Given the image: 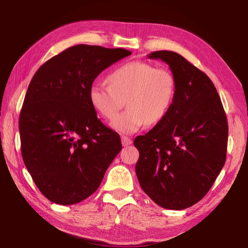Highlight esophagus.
Returning <instances> with one entry per match:
<instances>
[{
    "instance_id": "esophagus-1",
    "label": "esophagus",
    "mask_w": 248,
    "mask_h": 248,
    "mask_svg": "<svg viewBox=\"0 0 248 248\" xmlns=\"http://www.w3.org/2000/svg\"><path fill=\"white\" fill-rule=\"evenodd\" d=\"M131 143H132V141H131V139H129V138H127V137L121 138V144H123L124 146H128Z\"/></svg>"
}]
</instances>
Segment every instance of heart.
I'll list each match as a JSON object with an SVG mask.
<instances>
[{"instance_id": "b5f03b06", "label": "heart", "mask_w": 248, "mask_h": 248, "mask_svg": "<svg viewBox=\"0 0 248 248\" xmlns=\"http://www.w3.org/2000/svg\"><path fill=\"white\" fill-rule=\"evenodd\" d=\"M109 86L92 84L90 103L117 132L131 134L146 124H156L167 115L176 93V79L170 71L143 61H132L109 74Z\"/></svg>"}]
</instances>
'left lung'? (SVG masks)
Masks as SVG:
<instances>
[{
    "instance_id": "8db88e82",
    "label": "left lung",
    "mask_w": 248,
    "mask_h": 248,
    "mask_svg": "<svg viewBox=\"0 0 248 248\" xmlns=\"http://www.w3.org/2000/svg\"><path fill=\"white\" fill-rule=\"evenodd\" d=\"M148 58L169 64L176 93L164 118L134 139L140 153L136 174L159 207L183 210L202 199L220 174L226 158L228 120L207 74L173 51H155Z\"/></svg>"
}]
</instances>
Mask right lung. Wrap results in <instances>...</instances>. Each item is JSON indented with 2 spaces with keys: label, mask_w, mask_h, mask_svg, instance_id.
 <instances>
[{
  "label": "right lung",
  "mask_w": 248,
  "mask_h": 248,
  "mask_svg": "<svg viewBox=\"0 0 248 248\" xmlns=\"http://www.w3.org/2000/svg\"><path fill=\"white\" fill-rule=\"evenodd\" d=\"M131 54L123 48L77 45L40 66L19 116L25 165L46 198L81 202L97 190L123 149L92 107L89 90L99 73Z\"/></svg>",
  "instance_id": "right-lung-1"
}]
</instances>
